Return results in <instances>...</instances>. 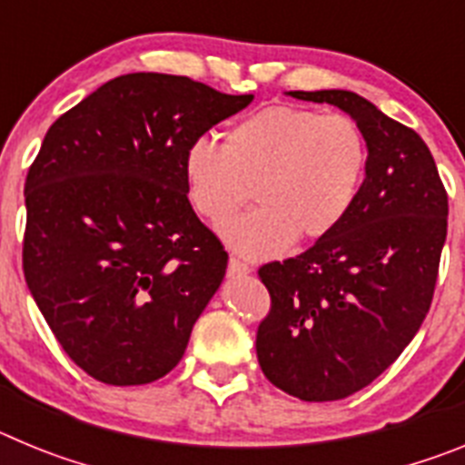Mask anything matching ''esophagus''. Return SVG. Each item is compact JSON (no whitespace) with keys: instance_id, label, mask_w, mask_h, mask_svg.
I'll return each mask as SVG.
<instances>
[{"instance_id":"34e87169","label":"esophagus","mask_w":465,"mask_h":465,"mask_svg":"<svg viewBox=\"0 0 465 465\" xmlns=\"http://www.w3.org/2000/svg\"><path fill=\"white\" fill-rule=\"evenodd\" d=\"M228 272L235 274V277H242V274L252 272V268H249L246 262H242L240 258H230V261H228Z\"/></svg>"}]
</instances>
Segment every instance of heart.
I'll list each match as a JSON object with an SVG mask.
<instances>
[{
	"label": "heart",
	"instance_id": "1",
	"mask_svg": "<svg viewBox=\"0 0 465 465\" xmlns=\"http://www.w3.org/2000/svg\"><path fill=\"white\" fill-rule=\"evenodd\" d=\"M368 149L344 114L265 106L225 133L223 146L195 139L183 153V182L203 219L221 223L253 186L258 209L230 221L221 235L244 258H270L293 240L314 242L354 207Z\"/></svg>",
	"mask_w": 465,
	"mask_h": 465
}]
</instances>
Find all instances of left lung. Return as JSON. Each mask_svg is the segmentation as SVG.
Listing matches in <instances>:
<instances>
[{"label":"left lung","mask_w":465,"mask_h":465,"mask_svg":"<svg viewBox=\"0 0 465 465\" xmlns=\"http://www.w3.org/2000/svg\"><path fill=\"white\" fill-rule=\"evenodd\" d=\"M347 111L368 146L365 179L338 228L305 253L258 270L270 314L256 332L261 371L307 402L361 391L402 354L429 314L447 191L424 139L349 90H291Z\"/></svg>","instance_id":"obj_1"}]
</instances>
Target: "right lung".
<instances>
[{"label": "right lung", "mask_w": 465, "mask_h": 465, "mask_svg": "<svg viewBox=\"0 0 465 465\" xmlns=\"http://www.w3.org/2000/svg\"><path fill=\"white\" fill-rule=\"evenodd\" d=\"M252 100L137 72L48 127L25 182V282L97 381L149 384L182 361L228 265L188 203L183 153Z\"/></svg>", "instance_id": "right-lung-1"}]
</instances>
